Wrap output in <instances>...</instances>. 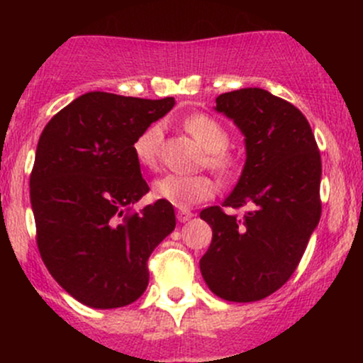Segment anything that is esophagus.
Segmentation results:
<instances>
[{"mask_svg":"<svg viewBox=\"0 0 363 363\" xmlns=\"http://www.w3.org/2000/svg\"><path fill=\"white\" fill-rule=\"evenodd\" d=\"M191 216H193V212L186 211V208H179V211H177V219L181 223H186L188 219H191Z\"/></svg>","mask_w":363,"mask_h":363,"instance_id":"1","label":"esophagus"}]
</instances>
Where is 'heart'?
Listing matches in <instances>:
<instances>
[{"label":"heart","mask_w":363,"mask_h":363,"mask_svg":"<svg viewBox=\"0 0 363 363\" xmlns=\"http://www.w3.org/2000/svg\"><path fill=\"white\" fill-rule=\"evenodd\" d=\"M184 128L196 142L207 151L205 164L219 175H230L237 167V161L225 149L228 147L230 137L225 128L205 113H195L184 121ZM161 124L155 123L145 128L133 144L135 158L144 167H152L158 158L161 142ZM216 191V184L208 175H179L164 174L152 182V193L156 199L175 205V207H191V205L208 200Z\"/></svg>","instance_id":"heart-1"}]
</instances>
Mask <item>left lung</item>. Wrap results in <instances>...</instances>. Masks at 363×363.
I'll use <instances>...</instances> for the list:
<instances>
[{"instance_id":"8db88e82","label":"left lung","mask_w":363,"mask_h":363,"mask_svg":"<svg viewBox=\"0 0 363 363\" xmlns=\"http://www.w3.org/2000/svg\"><path fill=\"white\" fill-rule=\"evenodd\" d=\"M216 111L246 137V163L221 207L200 212L212 228L200 270L212 294L256 302L290 279L320 223L321 156L303 113L269 91L219 94ZM226 208L248 211L239 218Z\"/></svg>"}]
</instances>
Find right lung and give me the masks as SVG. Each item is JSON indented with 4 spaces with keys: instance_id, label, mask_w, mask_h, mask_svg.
<instances>
[{
    "instance_id": "right-lung-1",
    "label": "right lung",
    "mask_w": 363,
    "mask_h": 363,
    "mask_svg": "<svg viewBox=\"0 0 363 363\" xmlns=\"http://www.w3.org/2000/svg\"><path fill=\"white\" fill-rule=\"evenodd\" d=\"M174 104L93 91L40 135L29 177L36 244L50 276L84 306L135 302L147 288L149 256L174 232V207L164 200L126 212L149 191L135 140Z\"/></svg>"
}]
</instances>
